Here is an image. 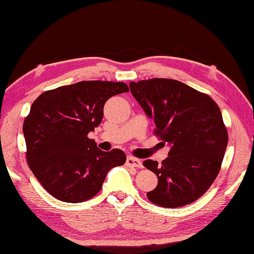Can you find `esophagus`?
Segmentation results:
<instances>
[{
	"label": "esophagus",
	"instance_id": "34e87169",
	"mask_svg": "<svg viewBox=\"0 0 254 254\" xmlns=\"http://www.w3.org/2000/svg\"><path fill=\"white\" fill-rule=\"evenodd\" d=\"M126 165L128 167H136V168H140L143 167V163H141L140 159L135 158L132 156H128L127 161H126Z\"/></svg>",
	"mask_w": 254,
	"mask_h": 254
}]
</instances>
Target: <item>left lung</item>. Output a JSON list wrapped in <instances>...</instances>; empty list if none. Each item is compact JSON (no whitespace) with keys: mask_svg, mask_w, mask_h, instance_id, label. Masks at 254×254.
<instances>
[{"mask_svg":"<svg viewBox=\"0 0 254 254\" xmlns=\"http://www.w3.org/2000/svg\"><path fill=\"white\" fill-rule=\"evenodd\" d=\"M129 87L156 125L155 134L171 148L159 165L153 159L143 163L158 177L148 199L164 207L196 201L216 179L228 146L219 106L210 96L173 79L131 81Z\"/></svg>","mask_w":254,"mask_h":254,"instance_id":"obj_1","label":"left lung"}]
</instances>
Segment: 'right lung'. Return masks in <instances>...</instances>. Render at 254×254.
<instances>
[{"label":"right lung","mask_w":254,"mask_h":254,"mask_svg":"<svg viewBox=\"0 0 254 254\" xmlns=\"http://www.w3.org/2000/svg\"><path fill=\"white\" fill-rule=\"evenodd\" d=\"M124 82L80 81L40 95L23 124L31 171L53 197L80 203L99 192L111 168L124 165L120 149L102 152L88 134L99 126L105 102L128 92Z\"/></svg>","instance_id":"add662e5"}]
</instances>
